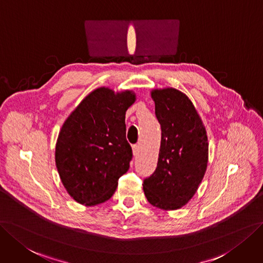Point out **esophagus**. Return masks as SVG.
I'll return each mask as SVG.
<instances>
[{"mask_svg": "<svg viewBox=\"0 0 263 263\" xmlns=\"http://www.w3.org/2000/svg\"><path fill=\"white\" fill-rule=\"evenodd\" d=\"M132 152H133V156L137 157L138 155H139V153H140V145H133Z\"/></svg>", "mask_w": 263, "mask_h": 263, "instance_id": "esophagus-1", "label": "esophagus"}]
</instances>
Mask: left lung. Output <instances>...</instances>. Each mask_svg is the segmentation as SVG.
<instances>
[{
    "label": "left lung",
    "mask_w": 263,
    "mask_h": 263,
    "mask_svg": "<svg viewBox=\"0 0 263 263\" xmlns=\"http://www.w3.org/2000/svg\"><path fill=\"white\" fill-rule=\"evenodd\" d=\"M155 114L161 126L157 168L143 183L154 207L176 210L195 195L208 163V138L200 117L189 97L166 87L152 91Z\"/></svg>",
    "instance_id": "obj_1"
}]
</instances>
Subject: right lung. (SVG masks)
Instances as JSON below:
<instances>
[{"instance_id": "obj_1", "label": "right lung", "mask_w": 263, "mask_h": 263, "mask_svg": "<svg viewBox=\"0 0 263 263\" xmlns=\"http://www.w3.org/2000/svg\"><path fill=\"white\" fill-rule=\"evenodd\" d=\"M135 100L132 91L99 87L65 120L56 142V168L67 193L81 205L108 200L129 170L125 111Z\"/></svg>"}]
</instances>
